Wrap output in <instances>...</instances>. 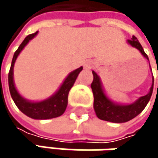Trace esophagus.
Wrapping results in <instances>:
<instances>
[{
	"label": "esophagus",
	"mask_w": 158,
	"mask_h": 158,
	"mask_svg": "<svg viewBox=\"0 0 158 158\" xmlns=\"http://www.w3.org/2000/svg\"><path fill=\"white\" fill-rule=\"evenodd\" d=\"M84 68H85L86 69H89L91 68V62H89V61L86 62L85 65H84Z\"/></svg>",
	"instance_id": "34e87169"
}]
</instances>
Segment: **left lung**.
I'll return each mask as SVG.
<instances>
[{"label":"left lung","instance_id":"left-lung-1","mask_svg":"<svg viewBox=\"0 0 158 158\" xmlns=\"http://www.w3.org/2000/svg\"><path fill=\"white\" fill-rule=\"evenodd\" d=\"M127 43L131 45L133 48L138 49L140 53L143 56V57L149 61L147 55L144 53L141 44L139 43V41L135 35H133L132 39L127 40ZM92 74H93V81L90 87L94 97L93 108L96 112L97 117L101 120L116 123H126L134 119L139 113L142 112V110L145 108L152 96L153 88H154V77L152 79V86L150 88V91L146 95L140 97L131 104H121V103L114 102L105 94L100 77L97 75V73L95 71H92Z\"/></svg>","mask_w":158,"mask_h":158}]
</instances>
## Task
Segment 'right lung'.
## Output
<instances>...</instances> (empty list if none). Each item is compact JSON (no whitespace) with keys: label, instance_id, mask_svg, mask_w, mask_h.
Here are the masks:
<instances>
[{"label":"right lung","instance_id":"right-lung-1","mask_svg":"<svg viewBox=\"0 0 158 158\" xmlns=\"http://www.w3.org/2000/svg\"><path fill=\"white\" fill-rule=\"evenodd\" d=\"M37 33L38 32H35L34 34L27 35L15 51L13 60H12V65H11V69L9 71V75H8V83H9V89H10L11 96L19 110L32 119L47 120V119L58 117L64 113V111L66 110V108L68 106L69 92L70 89L72 88V86L74 85L79 72L83 69V68L80 67L79 69L73 70L72 72H70L63 81L62 85L57 89V91H56V93H54L51 97H49L44 101L30 102L24 99L23 97H22L20 93L17 91L15 86L14 66H15L16 58L21 53V51L29 43L30 40H32L37 35Z\"/></svg>","mask_w":158,"mask_h":158}]
</instances>
